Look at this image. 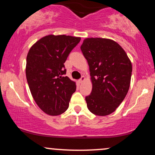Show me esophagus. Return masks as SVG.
Wrapping results in <instances>:
<instances>
[{"mask_svg": "<svg viewBox=\"0 0 155 155\" xmlns=\"http://www.w3.org/2000/svg\"><path fill=\"white\" fill-rule=\"evenodd\" d=\"M85 79H86V78H85V76H81V79H80L79 80V82L80 84H81V83L83 82V81H85Z\"/></svg>", "mask_w": 155, "mask_h": 155, "instance_id": "1", "label": "esophagus"}]
</instances>
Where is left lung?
I'll return each mask as SVG.
<instances>
[{
	"mask_svg": "<svg viewBox=\"0 0 155 155\" xmlns=\"http://www.w3.org/2000/svg\"><path fill=\"white\" fill-rule=\"evenodd\" d=\"M81 50L90 67L92 89L85 97L88 109L97 116L113 113L127 95L132 63L125 51L114 41L87 38Z\"/></svg>",
	"mask_w": 155,
	"mask_h": 155,
	"instance_id": "left-lung-1",
	"label": "left lung"
}]
</instances>
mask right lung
<instances>
[{
  "mask_svg": "<svg viewBox=\"0 0 155 155\" xmlns=\"http://www.w3.org/2000/svg\"><path fill=\"white\" fill-rule=\"evenodd\" d=\"M81 38L48 35L31 47L26 61V78L31 95L47 114L58 116L65 112L76 91V82L65 76L68 56Z\"/></svg>",
  "mask_w": 155,
  "mask_h": 155,
  "instance_id": "add662e5",
  "label": "right lung"
}]
</instances>
